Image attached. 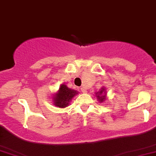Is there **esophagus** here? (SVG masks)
<instances>
[{
	"mask_svg": "<svg viewBox=\"0 0 156 156\" xmlns=\"http://www.w3.org/2000/svg\"><path fill=\"white\" fill-rule=\"evenodd\" d=\"M81 91H82V92L83 93V94H86V90H85L84 88H81Z\"/></svg>",
	"mask_w": 156,
	"mask_h": 156,
	"instance_id": "34e87169",
	"label": "esophagus"
}]
</instances>
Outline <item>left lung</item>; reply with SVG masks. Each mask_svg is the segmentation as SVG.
Segmentation results:
<instances>
[{
  "mask_svg": "<svg viewBox=\"0 0 156 156\" xmlns=\"http://www.w3.org/2000/svg\"><path fill=\"white\" fill-rule=\"evenodd\" d=\"M96 97L98 98V100L100 102H103L106 100V93H105V89L101 88L98 92L96 93Z\"/></svg>",
  "mask_w": 156,
  "mask_h": 156,
  "instance_id": "8db88e82",
  "label": "left lung"
}]
</instances>
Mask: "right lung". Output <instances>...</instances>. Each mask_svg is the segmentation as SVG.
Here are the masks:
<instances>
[{"instance_id":"1","label":"right lung","mask_w":156,"mask_h":156,"mask_svg":"<svg viewBox=\"0 0 156 156\" xmlns=\"http://www.w3.org/2000/svg\"><path fill=\"white\" fill-rule=\"evenodd\" d=\"M78 94V91L69 89L66 85L62 84L59 86L58 92L52 98L54 105L58 108H65L69 105L72 98Z\"/></svg>"}]
</instances>
